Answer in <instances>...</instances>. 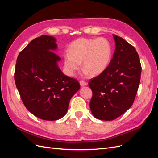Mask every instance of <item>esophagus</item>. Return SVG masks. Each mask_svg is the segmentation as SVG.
Listing matches in <instances>:
<instances>
[{
  "instance_id": "34e87169",
  "label": "esophagus",
  "mask_w": 158,
  "mask_h": 158,
  "mask_svg": "<svg viewBox=\"0 0 158 158\" xmlns=\"http://www.w3.org/2000/svg\"><path fill=\"white\" fill-rule=\"evenodd\" d=\"M80 84L81 87H84V86H85V85H87L88 83L86 82H85V81L82 80V81H80Z\"/></svg>"
}]
</instances>
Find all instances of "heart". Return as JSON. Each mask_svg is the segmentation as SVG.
Segmentation results:
<instances>
[{
    "instance_id": "b5f03b06",
    "label": "heart",
    "mask_w": 158,
    "mask_h": 158,
    "mask_svg": "<svg viewBox=\"0 0 158 158\" xmlns=\"http://www.w3.org/2000/svg\"><path fill=\"white\" fill-rule=\"evenodd\" d=\"M112 57V47L105 38H79L71 43L69 52L64 55V68L73 76L82 62L84 73L93 75L102 73L108 67Z\"/></svg>"
}]
</instances>
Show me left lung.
Masks as SVG:
<instances>
[{
	"label": "left lung",
	"instance_id": "8db88e82",
	"mask_svg": "<svg viewBox=\"0 0 158 158\" xmlns=\"http://www.w3.org/2000/svg\"><path fill=\"white\" fill-rule=\"evenodd\" d=\"M115 50L108 67L89 82L92 90L91 111L99 120L112 121L133 104L140 81L139 56L135 47L113 35Z\"/></svg>",
	"mask_w": 158,
	"mask_h": 158
}]
</instances>
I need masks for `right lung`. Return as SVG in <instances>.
Returning a JSON list of instances; mask_svg holds the SVG:
<instances>
[{
	"label": "right lung",
	"instance_id": "add662e5",
	"mask_svg": "<svg viewBox=\"0 0 158 158\" xmlns=\"http://www.w3.org/2000/svg\"><path fill=\"white\" fill-rule=\"evenodd\" d=\"M55 37L41 35L19 53L14 73L16 88L25 107L37 117L56 121L67 112L70 100L80 85L59 69Z\"/></svg>",
	"mask_w": 158,
	"mask_h": 158
}]
</instances>
